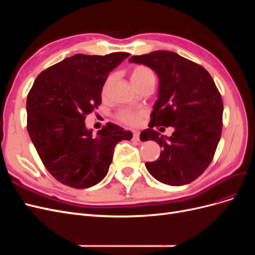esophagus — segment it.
I'll use <instances>...</instances> for the list:
<instances>
[{
  "label": "esophagus",
  "instance_id": "1",
  "mask_svg": "<svg viewBox=\"0 0 255 255\" xmlns=\"http://www.w3.org/2000/svg\"><path fill=\"white\" fill-rule=\"evenodd\" d=\"M133 139L139 140V132H138V130H134L133 132Z\"/></svg>",
  "mask_w": 255,
  "mask_h": 255
}]
</instances>
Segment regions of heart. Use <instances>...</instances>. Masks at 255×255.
Listing matches in <instances>:
<instances>
[{"instance_id":"b5f03b06","label":"heart","mask_w":255,"mask_h":255,"mask_svg":"<svg viewBox=\"0 0 255 255\" xmlns=\"http://www.w3.org/2000/svg\"><path fill=\"white\" fill-rule=\"evenodd\" d=\"M130 80H132L133 84L136 87H139L141 85L154 81V74L151 71V69L139 65V66H135L132 71H130ZM113 82V75H110L109 78L106 79L104 85H103V95H105L107 90H109L111 84ZM146 112L141 109H123L118 112L117 114V119L125 123V125L128 126H138L141 119L144 117Z\"/></svg>"}]
</instances>
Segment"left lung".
Here are the masks:
<instances>
[{
  "mask_svg": "<svg viewBox=\"0 0 255 255\" xmlns=\"http://www.w3.org/2000/svg\"><path fill=\"white\" fill-rule=\"evenodd\" d=\"M128 61L150 67L159 80L150 128L142 130L140 139L156 141L163 151L158 159L145 163L146 169L172 186L195 181L213 160L222 130L223 103L211 74L170 51L136 55ZM160 125L172 126L175 132L170 137L160 135L152 129Z\"/></svg>",
  "mask_w": 255,
  "mask_h": 255,
  "instance_id": "8db88e82",
  "label": "left lung"
}]
</instances>
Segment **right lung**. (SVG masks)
Wrapping results in <instances>:
<instances>
[{
    "mask_svg": "<svg viewBox=\"0 0 255 255\" xmlns=\"http://www.w3.org/2000/svg\"><path fill=\"white\" fill-rule=\"evenodd\" d=\"M128 56L126 52L75 54L45 69L30 88L28 134L44 167L61 184L88 188L101 182L116 144L132 139V132L111 122L96 136L85 126L86 116L102 102L107 75Z\"/></svg>",
    "mask_w": 255,
    "mask_h": 255,
    "instance_id": "1",
    "label": "right lung"
}]
</instances>
